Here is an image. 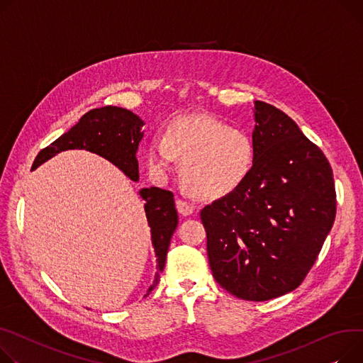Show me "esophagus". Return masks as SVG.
Instances as JSON below:
<instances>
[{"mask_svg":"<svg viewBox=\"0 0 363 363\" xmlns=\"http://www.w3.org/2000/svg\"><path fill=\"white\" fill-rule=\"evenodd\" d=\"M177 210L181 216H191L194 213V207L184 200H177Z\"/></svg>","mask_w":363,"mask_h":363,"instance_id":"esophagus-1","label":"esophagus"}]
</instances>
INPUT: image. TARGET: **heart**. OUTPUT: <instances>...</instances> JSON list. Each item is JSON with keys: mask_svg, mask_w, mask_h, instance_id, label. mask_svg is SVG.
I'll return each instance as SVG.
<instances>
[{"mask_svg": "<svg viewBox=\"0 0 363 363\" xmlns=\"http://www.w3.org/2000/svg\"><path fill=\"white\" fill-rule=\"evenodd\" d=\"M182 160L181 177L192 196L225 199L248 179L255 147L248 134L211 115H184L167 124L147 147L150 171L164 178Z\"/></svg>", "mask_w": 363, "mask_h": 363, "instance_id": "b5f03b06", "label": "heart"}]
</instances>
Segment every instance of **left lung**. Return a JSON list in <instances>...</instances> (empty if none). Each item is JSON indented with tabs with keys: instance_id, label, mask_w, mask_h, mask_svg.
I'll return each mask as SVG.
<instances>
[{
	"instance_id": "1",
	"label": "left lung",
	"mask_w": 363,
	"mask_h": 363,
	"mask_svg": "<svg viewBox=\"0 0 363 363\" xmlns=\"http://www.w3.org/2000/svg\"><path fill=\"white\" fill-rule=\"evenodd\" d=\"M252 143L248 179L200 216L216 281L261 302L302 283L333 228L335 191L324 153L276 106L254 102Z\"/></svg>"
}]
</instances>
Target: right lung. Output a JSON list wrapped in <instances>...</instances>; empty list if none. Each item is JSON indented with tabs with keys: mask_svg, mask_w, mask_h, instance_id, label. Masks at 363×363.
<instances>
[{
	"mask_svg": "<svg viewBox=\"0 0 363 363\" xmlns=\"http://www.w3.org/2000/svg\"><path fill=\"white\" fill-rule=\"evenodd\" d=\"M144 121L134 112L118 108L105 106L91 109L84 113L79 123L58 137L51 146L40 150L35 159L33 169L46 160L65 150H87L102 156L123 171L131 181H138V144L144 135L141 130ZM144 203L147 223L152 235V245L157 261V273L153 284L147 289L146 298L159 281L164 269L166 254L171 244V238L178 226V213L175 208L174 194L171 191L157 186L141 188L138 191Z\"/></svg>",
	"mask_w": 363,
	"mask_h": 363,
	"instance_id": "add662e5",
	"label": "right lung"
}]
</instances>
